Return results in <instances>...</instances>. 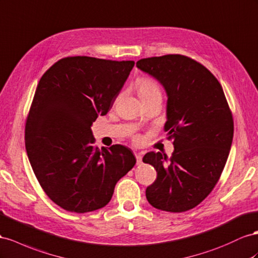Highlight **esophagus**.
<instances>
[{
  "label": "esophagus",
  "instance_id": "esophagus-1",
  "mask_svg": "<svg viewBox=\"0 0 258 258\" xmlns=\"http://www.w3.org/2000/svg\"><path fill=\"white\" fill-rule=\"evenodd\" d=\"M136 158H137V164H141L142 163V155L141 153H135Z\"/></svg>",
  "mask_w": 258,
  "mask_h": 258
}]
</instances>
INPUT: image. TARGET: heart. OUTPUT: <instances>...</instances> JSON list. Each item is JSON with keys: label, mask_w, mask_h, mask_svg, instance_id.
Listing matches in <instances>:
<instances>
[{"label": "heart", "mask_w": 258, "mask_h": 258, "mask_svg": "<svg viewBox=\"0 0 258 258\" xmlns=\"http://www.w3.org/2000/svg\"><path fill=\"white\" fill-rule=\"evenodd\" d=\"M138 92L140 97H146L156 93H161L157 83L149 78H141L138 80Z\"/></svg>", "instance_id": "1"}]
</instances>
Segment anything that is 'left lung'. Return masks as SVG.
Instances as JSON below:
<instances>
[{
    "label": "left lung",
    "instance_id": "1",
    "mask_svg": "<svg viewBox=\"0 0 258 258\" xmlns=\"http://www.w3.org/2000/svg\"><path fill=\"white\" fill-rule=\"evenodd\" d=\"M137 67L165 89L164 129L175 148L170 158L159 152L144 155L157 172L146 199L165 212L192 210L218 182L230 152L233 119L224 90L206 67L183 55L142 58Z\"/></svg>",
    "mask_w": 258,
    "mask_h": 258
}]
</instances>
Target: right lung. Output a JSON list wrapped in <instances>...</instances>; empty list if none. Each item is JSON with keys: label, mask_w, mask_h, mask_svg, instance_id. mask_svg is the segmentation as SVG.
Masks as SVG:
<instances>
[{"label": "right lung", "mask_w": 258, "mask_h": 258, "mask_svg": "<svg viewBox=\"0 0 258 258\" xmlns=\"http://www.w3.org/2000/svg\"><path fill=\"white\" fill-rule=\"evenodd\" d=\"M134 66V60L65 57L38 83L26 121L27 155L46 196L68 212L105 206L137 162L123 145L95 148L91 130L97 116L112 108Z\"/></svg>", "instance_id": "add662e5"}]
</instances>
